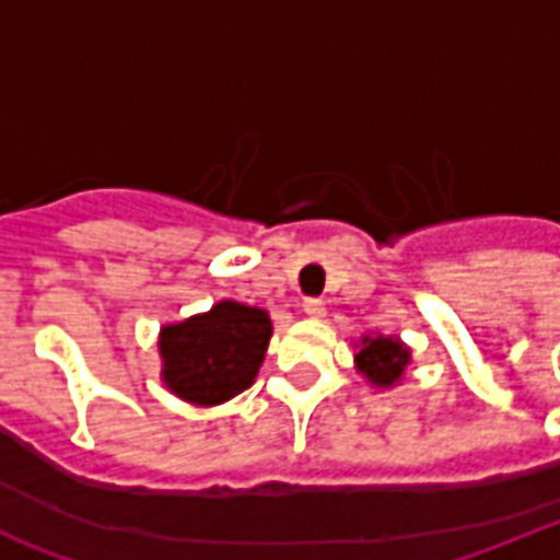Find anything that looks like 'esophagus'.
I'll use <instances>...</instances> for the list:
<instances>
[{
	"label": "esophagus",
	"mask_w": 560,
	"mask_h": 560,
	"mask_svg": "<svg viewBox=\"0 0 560 560\" xmlns=\"http://www.w3.org/2000/svg\"><path fill=\"white\" fill-rule=\"evenodd\" d=\"M302 311H305L307 319H323V316H325V302H323V299H307L305 305H302Z\"/></svg>",
	"instance_id": "34e87169"
}]
</instances>
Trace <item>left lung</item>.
Here are the masks:
<instances>
[{"mask_svg":"<svg viewBox=\"0 0 560 560\" xmlns=\"http://www.w3.org/2000/svg\"><path fill=\"white\" fill-rule=\"evenodd\" d=\"M354 369L366 377L374 389H392L404 381V372L412 363V351L398 337L386 334H363L360 342H354Z\"/></svg>","mask_w":560,"mask_h":560,"instance_id":"1","label":"left lung"}]
</instances>
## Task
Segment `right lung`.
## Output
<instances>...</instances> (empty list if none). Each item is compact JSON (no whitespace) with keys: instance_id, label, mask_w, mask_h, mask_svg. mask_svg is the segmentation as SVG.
I'll return each mask as SVG.
<instances>
[{"instance_id":"obj_1","label":"right lung","mask_w":560,"mask_h":560,"mask_svg":"<svg viewBox=\"0 0 560 560\" xmlns=\"http://www.w3.org/2000/svg\"><path fill=\"white\" fill-rule=\"evenodd\" d=\"M272 337L270 314L223 299L160 328L162 383L194 407H218L255 383Z\"/></svg>"}]
</instances>
